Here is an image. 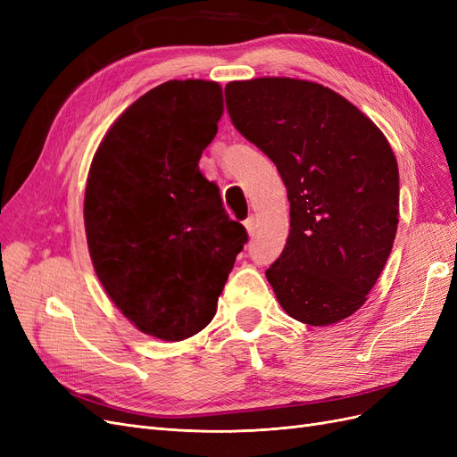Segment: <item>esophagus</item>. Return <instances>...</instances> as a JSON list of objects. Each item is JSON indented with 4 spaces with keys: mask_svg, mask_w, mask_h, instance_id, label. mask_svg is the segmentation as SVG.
<instances>
[{
    "mask_svg": "<svg viewBox=\"0 0 457 457\" xmlns=\"http://www.w3.org/2000/svg\"><path fill=\"white\" fill-rule=\"evenodd\" d=\"M244 225H245L247 234H250V237H253L255 230H257V219H255L253 215H252V217H247V219L244 220Z\"/></svg>",
    "mask_w": 457,
    "mask_h": 457,
    "instance_id": "obj_1",
    "label": "esophagus"
}]
</instances>
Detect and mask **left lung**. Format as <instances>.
Wrapping results in <instances>:
<instances>
[{
	"label": "left lung",
	"instance_id": "8db88e82",
	"mask_svg": "<svg viewBox=\"0 0 457 457\" xmlns=\"http://www.w3.org/2000/svg\"><path fill=\"white\" fill-rule=\"evenodd\" d=\"M228 116L274 162L289 237L267 269L295 320L329 326L364 305L393 250L398 165L376 123L345 96L292 78L230 81Z\"/></svg>",
	"mask_w": 457,
	"mask_h": 457
}]
</instances>
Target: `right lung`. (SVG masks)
<instances>
[{
  "label": "right lung",
  "mask_w": 457,
  "mask_h": 457,
  "mask_svg": "<svg viewBox=\"0 0 457 457\" xmlns=\"http://www.w3.org/2000/svg\"><path fill=\"white\" fill-rule=\"evenodd\" d=\"M220 114L215 81H165L114 121L89 168L84 219L95 272L121 314L163 341L212 322L247 242L198 168Z\"/></svg>",
  "instance_id": "obj_1"
}]
</instances>
